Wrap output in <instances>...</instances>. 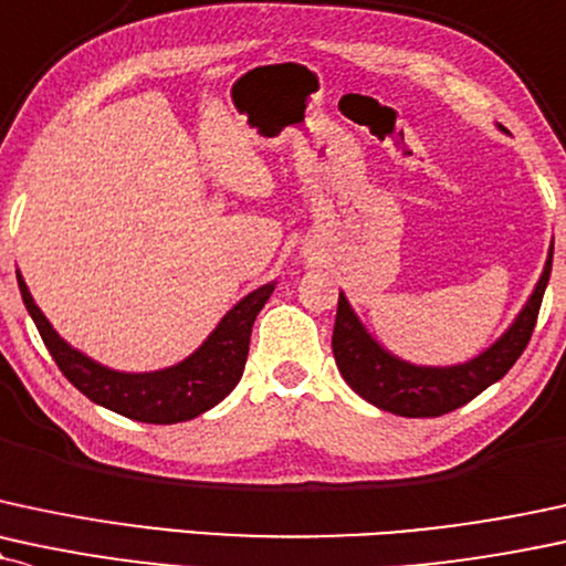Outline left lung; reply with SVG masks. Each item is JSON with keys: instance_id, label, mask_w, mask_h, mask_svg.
Here are the masks:
<instances>
[{"instance_id": "obj_1", "label": "left lung", "mask_w": 566, "mask_h": 566, "mask_svg": "<svg viewBox=\"0 0 566 566\" xmlns=\"http://www.w3.org/2000/svg\"><path fill=\"white\" fill-rule=\"evenodd\" d=\"M551 261H554V244H551L546 269L537 279L533 295L524 303L514 324L503 332L499 343L459 366H413L387 353L364 329L350 303L339 292L335 335H332V350H335L339 374L360 398L382 411L398 413V417H442V413L467 406L482 390L499 382L527 348L551 276Z\"/></svg>"}]
</instances>
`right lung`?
<instances>
[{"instance_id": "obj_1", "label": "right lung", "mask_w": 566, "mask_h": 566, "mask_svg": "<svg viewBox=\"0 0 566 566\" xmlns=\"http://www.w3.org/2000/svg\"><path fill=\"white\" fill-rule=\"evenodd\" d=\"M18 287L46 350L52 353L54 364L76 390L120 417L147 421V424H176V421L200 417L208 408L221 403L240 382L250 350V332H253L255 316L274 292V282L242 297L192 356L168 369L147 374L113 371L71 348L33 303L20 274Z\"/></svg>"}]
</instances>
